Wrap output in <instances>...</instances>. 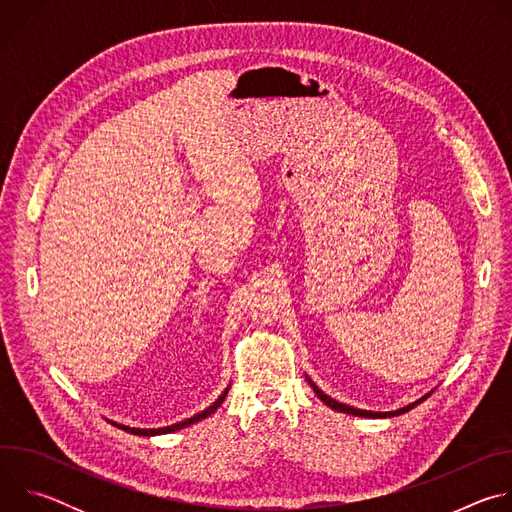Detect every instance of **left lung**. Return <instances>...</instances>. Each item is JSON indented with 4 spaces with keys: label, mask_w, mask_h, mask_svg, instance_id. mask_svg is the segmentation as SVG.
<instances>
[{
    "label": "left lung",
    "mask_w": 512,
    "mask_h": 512,
    "mask_svg": "<svg viewBox=\"0 0 512 512\" xmlns=\"http://www.w3.org/2000/svg\"><path fill=\"white\" fill-rule=\"evenodd\" d=\"M306 381L310 383V387L314 389V393L318 395V399L322 401V403H326L330 409H334V411H340V413H348V415H356V417H367V419H387V417H397V415H401V413H407L409 409H413L415 405H419L421 401H425L433 391H429V393H425L423 397H419L417 401H413V403H409V405H405V407H399V409H395V411H369V409H358V407H350V405H346V403H340V401H336V399H332L330 395H326L322 389H318V385L306 375Z\"/></svg>",
    "instance_id": "obj_1"
}]
</instances>
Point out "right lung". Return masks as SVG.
<instances>
[{
	"mask_svg": "<svg viewBox=\"0 0 512 512\" xmlns=\"http://www.w3.org/2000/svg\"><path fill=\"white\" fill-rule=\"evenodd\" d=\"M229 389H231V385L221 393V397H218L212 405H208L204 411H200V413H196V415H192V417H188V419H184V421H178V423H172V425H166V427H158V429H141V427H129V425H123V423H117V421H113V425H117V427H121V429H125V431H129V433H133V435H145V437H152V435H164V433H174V431H178V429H184V427H188V425H192V423H198V421H202V419H206V417H210L218 407L223 405V401L227 399V393H229Z\"/></svg>",
	"mask_w": 512,
	"mask_h": 512,
	"instance_id": "right-lung-1",
	"label": "right lung"
}]
</instances>
